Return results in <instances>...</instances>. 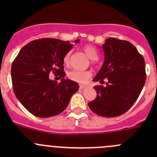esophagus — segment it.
Segmentation results:
<instances>
[{
	"mask_svg": "<svg viewBox=\"0 0 157 157\" xmlns=\"http://www.w3.org/2000/svg\"><path fill=\"white\" fill-rule=\"evenodd\" d=\"M86 86H84V85H80V90H83V89H84Z\"/></svg>",
	"mask_w": 157,
	"mask_h": 157,
	"instance_id": "esophagus-1",
	"label": "esophagus"
}]
</instances>
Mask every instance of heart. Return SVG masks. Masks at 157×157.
Listing matches in <instances>:
<instances>
[{
  "label": "heart",
  "mask_w": 157,
  "mask_h": 157,
  "mask_svg": "<svg viewBox=\"0 0 157 157\" xmlns=\"http://www.w3.org/2000/svg\"><path fill=\"white\" fill-rule=\"evenodd\" d=\"M83 52L86 53V55L91 60H96L98 58V54L96 50L91 45H85L83 47ZM70 57H71V52L66 54L64 58V62L65 64H68L70 61ZM91 73L90 71H69L67 73V77L71 79V80L80 83H86V82L90 80L91 77Z\"/></svg>",
  "instance_id": "1"
}]
</instances>
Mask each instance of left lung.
<instances>
[{"mask_svg":"<svg viewBox=\"0 0 157 157\" xmlns=\"http://www.w3.org/2000/svg\"><path fill=\"white\" fill-rule=\"evenodd\" d=\"M104 63L93 81L106 86H95L97 96L88 103L94 113L103 117L119 116L136 102L146 80L145 61L131 42L109 38L102 45Z\"/></svg>","mask_w":157,"mask_h":157,"instance_id":"1","label":"left lung"}]
</instances>
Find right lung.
<instances>
[{"mask_svg": "<svg viewBox=\"0 0 157 157\" xmlns=\"http://www.w3.org/2000/svg\"><path fill=\"white\" fill-rule=\"evenodd\" d=\"M79 42L80 39L74 41ZM72 47L69 41L38 39L25 45L13 61L14 94L35 116L48 118L61 113L78 90V83L64 78V58ZM52 71L63 78L60 83L49 79Z\"/></svg>", "mask_w": 157, "mask_h": 157, "instance_id": "add662e5", "label": "right lung"}]
</instances>
